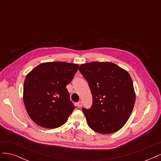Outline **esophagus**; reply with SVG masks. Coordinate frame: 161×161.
<instances>
[{
  "label": "esophagus",
  "mask_w": 161,
  "mask_h": 161,
  "mask_svg": "<svg viewBox=\"0 0 161 161\" xmlns=\"http://www.w3.org/2000/svg\"><path fill=\"white\" fill-rule=\"evenodd\" d=\"M82 105V103L81 101H79V102H78V103H76V106L78 107V108H81Z\"/></svg>",
  "instance_id": "esophagus-1"
}]
</instances>
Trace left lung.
Wrapping results in <instances>:
<instances>
[{
  "label": "left lung",
  "instance_id": "1",
  "mask_svg": "<svg viewBox=\"0 0 161 161\" xmlns=\"http://www.w3.org/2000/svg\"><path fill=\"white\" fill-rule=\"evenodd\" d=\"M79 71L88 82L92 96L91 108H82L89 127L111 134L123 127L134 108L136 95L129 73L114 63L92 62Z\"/></svg>",
  "mask_w": 161,
  "mask_h": 161
}]
</instances>
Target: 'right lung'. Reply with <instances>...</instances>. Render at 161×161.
I'll return each mask as SVG.
<instances>
[{
  "label": "right lung",
  "mask_w": 161,
  "mask_h": 161,
  "mask_svg": "<svg viewBox=\"0 0 161 161\" xmlns=\"http://www.w3.org/2000/svg\"><path fill=\"white\" fill-rule=\"evenodd\" d=\"M79 65L63 62L42 63L26 76L23 101L28 115L38 125L56 128L64 124L75 107L66 86Z\"/></svg>",
  "instance_id": "add662e5"
}]
</instances>
